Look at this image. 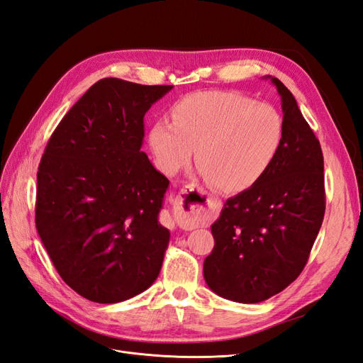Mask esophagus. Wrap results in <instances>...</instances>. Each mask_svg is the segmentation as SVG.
I'll list each match as a JSON object with an SVG mask.
<instances>
[{"label":"esophagus","instance_id":"esophagus-1","mask_svg":"<svg viewBox=\"0 0 363 363\" xmlns=\"http://www.w3.org/2000/svg\"><path fill=\"white\" fill-rule=\"evenodd\" d=\"M184 192H186V189H182V192L174 199V213H175V216H177V219L182 224H188L191 221V218H194L196 213H200V206L194 203V201H191L188 196L184 199V195H183ZM186 194H188V192H186ZM200 195L204 196L203 192ZM211 201L212 200L207 196L206 203H211Z\"/></svg>","mask_w":363,"mask_h":363}]
</instances>
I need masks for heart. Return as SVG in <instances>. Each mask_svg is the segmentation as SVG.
<instances>
[{
	"mask_svg": "<svg viewBox=\"0 0 363 363\" xmlns=\"http://www.w3.org/2000/svg\"><path fill=\"white\" fill-rule=\"evenodd\" d=\"M284 123L276 107L239 92L203 91L183 96L171 124L157 121L150 148L162 172L174 175L192 159L212 186L224 192L248 189L263 177L283 144Z\"/></svg>",
	"mask_w": 363,
	"mask_h": 363,
	"instance_id": "heart-1",
	"label": "heart"
}]
</instances>
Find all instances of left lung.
Listing matches in <instances>:
<instances>
[{
  "label": "left lung",
  "mask_w": 363,
  "mask_h": 363,
  "mask_svg": "<svg viewBox=\"0 0 363 363\" xmlns=\"http://www.w3.org/2000/svg\"><path fill=\"white\" fill-rule=\"evenodd\" d=\"M268 79L281 98V148L260 180L225 201L203 268L215 294L245 304L268 300L300 276L325 212L320 140L288 87Z\"/></svg>",
  "instance_id": "left-lung-1"
}]
</instances>
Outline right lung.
<instances>
[{
  "label": "right lung",
  "mask_w": 363,
  "mask_h": 363,
  "mask_svg": "<svg viewBox=\"0 0 363 363\" xmlns=\"http://www.w3.org/2000/svg\"><path fill=\"white\" fill-rule=\"evenodd\" d=\"M172 86L103 79L54 130L38 171L36 228L59 276L111 304L157 279L169 230L159 223L169 180L144 151V116Z\"/></svg>",
  "instance_id": "add662e5"
}]
</instances>
